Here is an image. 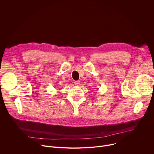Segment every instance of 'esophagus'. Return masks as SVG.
<instances>
[{"label": "esophagus", "mask_w": 154, "mask_h": 154, "mask_svg": "<svg viewBox=\"0 0 154 154\" xmlns=\"http://www.w3.org/2000/svg\"><path fill=\"white\" fill-rule=\"evenodd\" d=\"M74 83H75V85H79L80 83V82L79 80H77V81L74 82Z\"/></svg>", "instance_id": "esophagus-1"}]
</instances>
